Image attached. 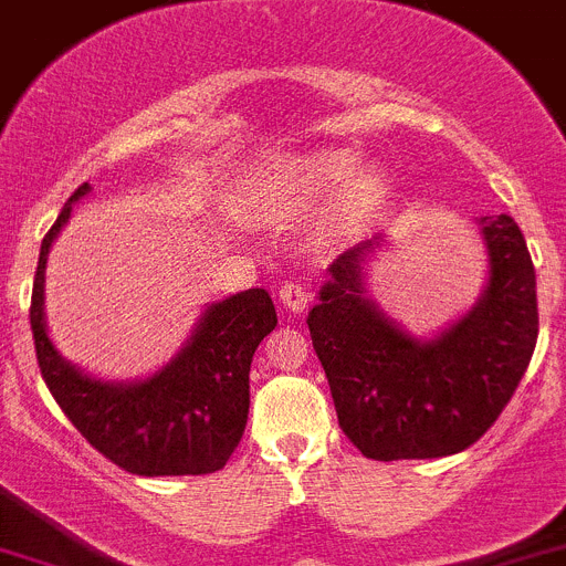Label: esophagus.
<instances>
[{
    "label": "esophagus",
    "mask_w": 566,
    "mask_h": 566,
    "mask_svg": "<svg viewBox=\"0 0 566 566\" xmlns=\"http://www.w3.org/2000/svg\"><path fill=\"white\" fill-rule=\"evenodd\" d=\"M310 301H313V287H310V284L287 282L282 290H279V304L287 307L293 315L304 313V310L310 307Z\"/></svg>",
    "instance_id": "esophagus-1"
}]
</instances>
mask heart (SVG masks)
<instances>
[{"label": "heart", "mask_w": 566, "mask_h": 566, "mask_svg": "<svg viewBox=\"0 0 566 566\" xmlns=\"http://www.w3.org/2000/svg\"><path fill=\"white\" fill-rule=\"evenodd\" d=\"M360 158L348 147H318L284 153L262 164L256 192L273 218H310L325 206L321 240L337 242L355 234L379 206L385 176L377 167H357Z\"/></svg>", "instance_id": "b5f03b06"}]
</instances>
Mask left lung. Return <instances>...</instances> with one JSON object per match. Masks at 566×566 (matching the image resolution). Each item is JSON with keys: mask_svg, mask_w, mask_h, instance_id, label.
<instances>
[{"mask_svg": "<svg viewBox=\"0 0 566 566\" xmlns=\"http://www.w3.org/2000/svg\"><path fill=\"white\" fill-rule=\"evenodd\" d=\"M478 223L489 282L478 304L432 340L399 329L366 295V262L382 237L329 265L307 326L340 430L366 458L463 452L497 421L531 363L538 310L525 237L509 214Z\"/></svg>", "mask_w": 566, "mask_h": 566, "instance_id": "1", "label": "left lung"}]
</instances>
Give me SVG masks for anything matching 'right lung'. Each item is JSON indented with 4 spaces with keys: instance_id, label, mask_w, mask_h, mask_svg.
Listing matches in <instances>:
<instances>
[{
    "instance_id": "obj_1",
    "label": "right lung",
    "mask_w": 566,
    "mask_h": 566,
    "mask_svg": "<svg viewBox=\"0 0 566 566\" xmlns=\"http://www.w3.org/2000/svg\"><path fill=\"white\" fill-rule=\"evenodd\" d=\"M88 192V184L75 189L41 242L30 301L41 377L81 436L125 472L142 478L218 472L245 432L253 352L276 329L271 295L251 287L206 307L187 346L153 377L136 382L88 377L57 355L44 321L46 256L72 203Z\"/></svg>"
}]
</instances>
